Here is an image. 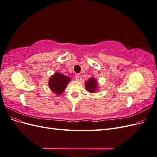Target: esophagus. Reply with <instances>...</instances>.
Listing matches in <instances>:
<instances>
[{"instance_id":"34e87169","label":"esophagus","mask_w":157,"mask_h":157,"mask_svg":"<svg viewBox=\"0 0 157 157\" xmlns=\"http://www.w3.org/2000/svg\"><path fill=\"white\" fill-rule=\"evenodd\" d=\"M75 77L76 80H79V78H80V75H79V74H76L75 76Z\"/></svg>"}]
</instances>
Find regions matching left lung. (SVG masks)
Returning a JSON list of instances; mask_svg holds the SVG:
<instances>
[{"label":"left lung","mask_w":157,"mask_h":157,"mask_svg":"<svg viewBox=\"0 0 157 157\" xmlns=\"http://www.w3.org/2000/svg\"><path fill=\"white\" fill-rule=\"evenodd\" d=\"M85 88L90 93H94L99 90L98 82L95 77L90 78L87 81L85 82Z\"/></svg>","instance_id":"1"}]
</instances>
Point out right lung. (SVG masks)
I'll return each mask as SVG.
<instances>
[{"label": "right lung", "mask_w": 157, "mask_h": 157, "mask_svg": "<svg viewBox=\"0 0 157 157\" xmlns=\"http://www.w3.org/2000/svg\"><path fill=\"white\" fill-rule=\"evenodd\" d=\"M71 80V78L69 77L56 72L50 77L48 81V86L52 92L59 96L65 91Z\"/></svg>", "instance_id": "right-lung-1"}]
</instances>
